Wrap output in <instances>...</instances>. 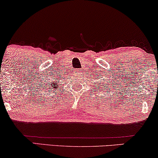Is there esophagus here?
I'll return each instance as SVG.
<instances>
[{
	"instance_id": "esophagus-1",
	"label": "esophagus",
	"mask_w": 158,
	"mask_h": 158,
	"mask_svg": "<svg viewBox=\"0 0 158 158\" xmlns=\"http://www.w3.org/2000/svg\"><path fill=\"white\" fill-rule=\"evenodd\" d=\"M75 72L77 73H80V72H81V70H79V69H77V70H75Z\"/></svg>"
}]
</instances>
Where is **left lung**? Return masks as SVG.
I'll list each match as a JSON object with an SVG mask.
<instances>
[{
	"label": "left lung",
	"mask_w": 158,
	"mask_h": 158,
	"mask_svg": "<svg viewBox=\"0 0 158 158\" xmlns=\"http://www.w3.org/2000/svg\"><path fill=\"white\" fill-rule=\"evenodd\" d=\"M103 81H104V79H103ZM98 82H99V81H98ZM98 84H99V85H100V86H101V84H102V83H101V82H99V83H98ZM100 86H99V85H97V87H98V88H99V87H100ZM103 86H104V85H102V86L101 87V88H102V90H103ZM112 86H113V85H112ZM107 88H108V87H107Z\"/></svg>",
	"instance_id": "8db88e82"
}]
</instances>
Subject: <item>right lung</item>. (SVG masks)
Listing matches in <instances>:
<instances>
[{
  "label": "right lung",
  "mask_w": 158,
  "mask_h": 158,
  "mask_svg": "<svg viewBox=\"0 0 158 158\" xmlns=\"http://www.w3.org/2000/svg\"><path fill=\"white\" fill-rule=\"evenodd\" d=\"M61 75H59V73H53L50 77V80L48 81H47L46 79L44 81V83L42 84V86H44V88H45V90L48 89V90H52V89H56L57 90L59 88V81L61 80Z\"/></svg>",
  "instance_id": "1"
}]
</instances>
